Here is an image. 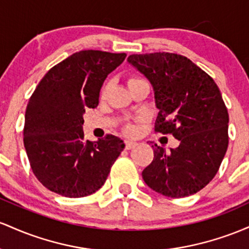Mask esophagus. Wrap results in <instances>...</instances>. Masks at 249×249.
Segmentation results:
<instances>
[{
	"label": "esophagus",
	"instance_id": "34e87169",
	"mask_svg": "<svg viewBox=\"0 0 249 249\" xmlns=\"http://www.w3.org/2000/svg\"><path fill=\"white\" fill-rule=\"evenodd\" d=\"M136 142H134V141H130V140H127V141H125V149H132V148H134L136 146Z\"/></svg>",
	"mask_w": 249,
	"mask_h": 249
}]
</instances>
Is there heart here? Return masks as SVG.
<instances>
[{
  "label": "heart",
  "instance_id": "b5f03b06",
  "mask_svg": "<svg viewBox=\"0 0 249 249\" xmlns=\"http://www.w3.org/2000/svg\"><path fill=\"white\" fill-rule=\"evenodd\" d=\"M138 79H140V77H130V79H129V81H128V82H130V81H134V80H138ZM127 130H128V132H132V128H130V127H128L127 128Z\"/></svg>",
  "mask_w": 249,
  "mask_h": 249
}]
</instances>
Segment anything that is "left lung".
<instances>
[{
	"label": "left lung",
	"instance_id": "left-lung-1",
	"mask_svg": "<svg viewBox=\"0 0 249 249\" xmlns=\"http://www.w3.org/2000/svg\"><path fill=\"white\" fill-rule=\"evenodd\" d=\"M152 83L159 109L154 132L172 134L178 147L153 146L154 159L142 172L153 191L185 197L207 186L228 147L227 107L214 80L189 58L173 53L128 57Z\"/></svg>",
	"mask_w": 249,
	"mask_h": 249
}]
</instances>
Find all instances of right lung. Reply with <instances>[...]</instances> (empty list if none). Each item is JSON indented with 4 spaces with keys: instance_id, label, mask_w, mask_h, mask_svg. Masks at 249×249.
I'll return each mask as SVG.
<instances>
[{
    "instance_id": "1",
    "label": "right lung",
    "mask_w": 249,
    "mask_h": 249,
    "mask_svg": "<svg viewBox=\"0 0 249 249\" xmlns=\"http://www.w3.org/2000/svg\"><path fill=\"white\" fill-rule=\"evenodd\" d=\"M125 56L101 50L75 53L50 68L30 96L23 143L33 173L49 191L83 197L107 180L124 143L111 134L86 141L82 115L97 107L106 77Z\"/></svg>"
}]
</instances>
